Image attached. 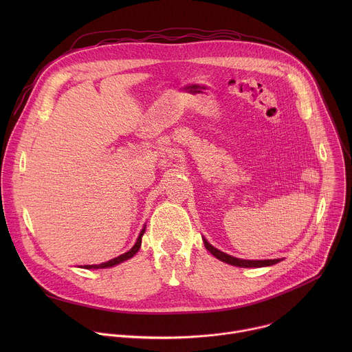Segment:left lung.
I'll use <instances>...</instances> for the list:
<instances>
[{
  "mask_svg": "<svg viewBox=\"0 0 352 352\" xmlns=\"http://www.w3.org/2000/svg\"><path fill=\"white\" fill-rule=\"evenodd\" d=\"M204 243L206 246V249L209 250V252L216 256L219 261L224 262V263H228L231 266H236V267H266V266H273L278 262H281L283 259H265V261H246V259H238V258H234L228 254H224L221 252V250H219L217 248H214L213 245H210L208 242L206 238H204Z\"/></svg>",
  "mask_w": 352,
  "mask_h": 352,
  "instance_id": "1",
  "label": "left lung"
}]
</instances>
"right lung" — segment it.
<instances>
[{
    "mask_svg": "<svg viewBox=\"0 0 352 352\" xmlns=\"http://www.w3.org/2000/svg\"><path fill=\"white\" fill-rule=\"evenodd\" d=\"M144 230H146V226L142 228V231H140V234H139V236H138L135 245L128 250V252H125V254H122V255H120V256H117V258H114V259H111V261H109V262H104V263H100V265H85V266H80V267H83V269H107V267L117 266V265H120V263H122V262L131 259L132 256H135V255L138 254V250H139V248H140V245H142V236H143V234H144Z\"/></svg>",
    "mask_w": 352,
    "mask_h": 352,
    "instance_id": "obj_1",
    "label": "right lung"
}]
</instances>
